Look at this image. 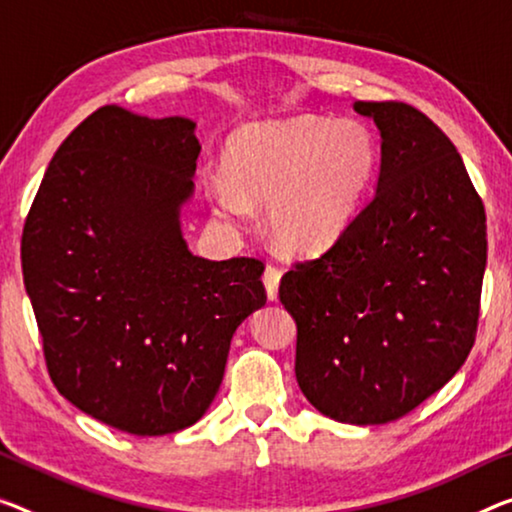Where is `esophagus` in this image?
I'll return each mask as SVG.
<instances>
[{"label": "esophagus", "instance_id": "esophagus-1", "mask_svg": "<svg viewBox=\"0 0 512 512\" xmlns=\"http://www.w3.org/2000/svg\"><path fill=\"white\" fill-rule=\"evenodd\" d=\"M279 281H281V270L274 265H267L265 267V274H263V283H265V290H267V297L274 302L279 297Z\"/></svg>", "mask_w": 512, "mask_h": 512}]
</instances>
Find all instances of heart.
Listing matches in <instances>:
<instances>
[{"instance_id": "b5f03b06", "label": "heart", "mask_w": 512, "mask_h": 512, "mask_svg": "<svg viewBox=\"0 0 512 512\" xmlns=\"http://www.w3.org/2000/svg\"><path fill=\"white\" fill-rule=\"evenodd\" d=\"M377 141L359 121L316 116L254 123L231 139L226 180L208 196L215 215L231 226L249 206L267 203V229L290 254L332 247L357 217L377 171Z\"/></svg>"}]
</instances>
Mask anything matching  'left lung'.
Listing matches in <instances>:
<instances>
[{
    "label": "left lung",
    "instance_id": "obj_1",
    "mask_svg": "<svg viewBox=\"0 0 512 512\" xmlns=\"http://www.w3.org/2000/svg\"><path fill=\"white\" fill-rule=\"evenodd\" d=\"M382 137L373 199L279 297L297 322L295 375L329 419L410 414L465 364L487 263L485 208L460 153L405 102H355Z\"/></svg>",
    "mask_w": 512,
    "mask_h": 512
}]
</instances>
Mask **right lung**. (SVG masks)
Here are the masks:
<instances>
[{
	"instance_id": "obj_1",
	"label": "right lung",
	"mask_w": 512,
	"mask_h": 512,
	"mask_svg": "<svg viewBox=\"0 0 512 512\" xmlns=\"http://www.w3.org/2000/svg\"><path fill=\"white\" fill-rule=\"evenodd\" d=\"M194 128L100 107L54 153L22 231L54 387L139 437L206 414L235 329L267 300L258 258L208 261L180 233L201 153Z\"/></svg>"
}]
</instances>
